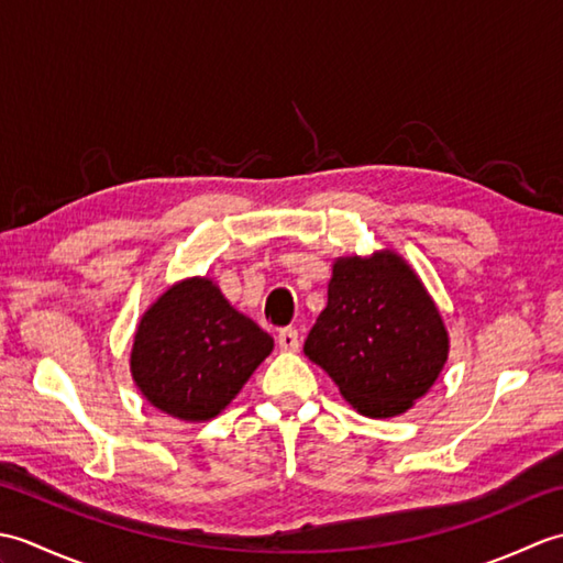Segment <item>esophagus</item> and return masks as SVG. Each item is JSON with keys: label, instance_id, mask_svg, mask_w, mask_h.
<instances>
[{"label": "esophagus", "instance_id": "obj_1", "mask_svg": "<svg viewBox=\"0 0 563 563\" xmlns=\"http://www.w3.org/2000/svg\"><path fill=\"white\" fill-rule=\"evenodd\" d=\"M278 345L283 353H297L300 351V333H297V329H283L278 333Z\"/></svg>", "mask_w": 563, "mask_h": 563}]
</instances>
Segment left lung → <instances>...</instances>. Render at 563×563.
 Returning <instances> with one entry per match:
<instances>
[{
    "label": "left lung",
    "instance_id": "1",
    "mask_svg": "<svg viewBox=\"0 0 563 563\" xmlns=\"http://www.w3.org/2000/svg\"><path fill=\"white\" fill-rule=\"evenodd\" d=\"M450 333L423 280L397 251L333 261L329 302L305 355L367 418H394L435 385Z\"/></svg>",
    "mask_w": 563,
    "mask_h": 563
}]
</instances>
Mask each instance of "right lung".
<instances>
[{
	"label": "right lung",
	"mask_w": 563,
	"mask_h": 563,
	"mask_svg": "<svg viewBox=\"0 0 563 563\" xmlns=\"http://www.w3.org/2000/svg\"><path fill=\"white\" fill-rule=\"evenodd\" d=\"M273 339L224 300L212 278L169 285L142 314L130 375L154 409L202 423L232 404Z\"/></svg>",
	"instance_id": "obj_1"
}]
</instances>
